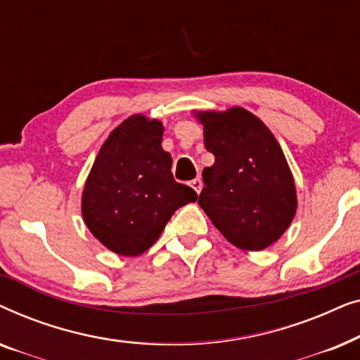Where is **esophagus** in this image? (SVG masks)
<instances>
[{
    "label": "esophagus",
    "instance_id": "obj_1",
    "mask_svg": "<svg viewBox=\"0 0 360 360\" xmlns=\"http://www.w3.org/2000/svg\"><path fill=\"white\" fill-rule=\"evenodd\" d=\"M190 186L196 191V193H200L201 186H203V181H201V179H195V180L190 181Z\"/></svg>",
    "mask_w": 360,
    "mask_h": 360
}]
</instances>
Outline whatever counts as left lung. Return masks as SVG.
Segmentation results:
<instances>
[{"label": "left lung", "instance_id": "obj_1", "mask_svg": "<svg viewBox=\"0 0 360 360\" xmlns=\"http://www.w3.org/2000/svg\"><path fill=\"white\" fill-rule=\"evenodd\" d=\"M214 164L203 170L198 203L221 234L244 250H262L297 211L292 172L272 132L252 112H198Z\"/></svg>", "mask_w": 360, "mask_h": 360}]
</instances>
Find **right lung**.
Returning <instances> with one entry per match:
<instances>
[{
  "mask_svg": "<svg viewBox=\"0 0 360 360\" xmlns=\"http://www.w3.org/2000/svg\"><path fill=\"white\" fill-rule=\"evenodd\" d=\"M164 126L146 116L127 117L96 155L82 196L83 219L112 252L134 257L159 239L172 214L198 195L172 175L162 149Z\"/></svg>",
  "mask_w": 360,
  "mask_h": 360,
  "instance_id": "obj_1",
  "label": "right lung"
}]
</instances>
